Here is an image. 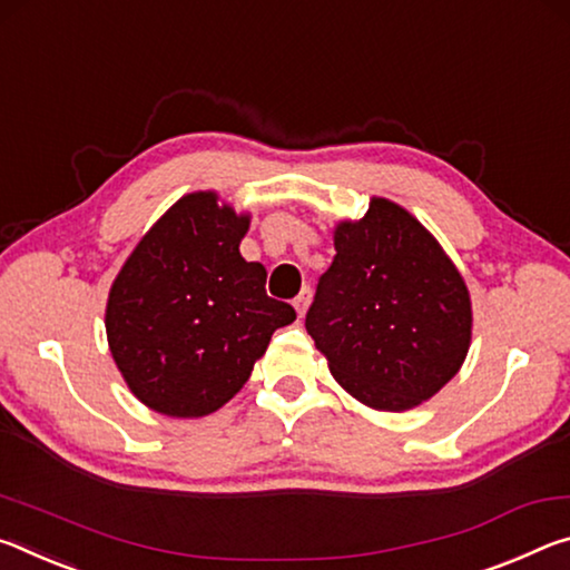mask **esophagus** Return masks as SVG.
Returning <instances> with one entry per match:
<instances>
[{
  "label": "esophagus",
  "instance_id": "esophagus-1",
  "mask_svg": "<svg viewBox=\"0 0 570 570\" xmlns=\"http://www.w3.org/2000/svg\"><path fill=\"white\" fill-rule=\"evenodd\" d=\"M293 305H295V311H297V318H303L305 311H307V305H311V287H303V293L295 297Z\"/></svg>",
  "mask_w": 570,
  "mask_h": 570
}]
</instances>
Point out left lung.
<instances>
[{"instance_id": "1", "label": "left lung", "mask_w": 570, "mask_h": 570, "mask_svg": "<svg viewBox=\"0 0 570 570\" xmlns=\"http://www.w3.org/2000/svg\"><path fill=\"white\" fill-rule=\"evenodd\" d=\"M305 328L335 381L366 406L406 412L432 399L470 351L468 285L429 232L373 197L366 217L335 227Z\"/></svg>"}]
</instances>
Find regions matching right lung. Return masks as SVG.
Returning a JSON list of instances; mask_svg holds the SVG:
<instances>
[{"mask_svg": "<svg viewBox=\"0 0 570 570\" xmlns=\"http://www.w3.org/2000/svg\"><path fill=\"white\" fill-rule=\"evenodd\" d=\"M249 217L214 191L186 194L120 267L106 307L108 346L128 389L166 416H207L237 394L293 305L239 255Z\"/></svg>", "mask_w": 570, "mask_h": 570, "instance_id": "obj_1", "label": "right lung"}]
</instances>
